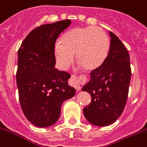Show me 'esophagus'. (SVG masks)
<instances>
[{
    "label": "esophagus",
    "instance_id": "1",
    "mask_svg": "<svg viewBox=\"0 0 147 147\" xmlns=\"http://www.w3.org/2000/svg\"><path fill=\"white\" fill-rule=\"evenodd\" d=\"M71 85L76 88V90H77L78 92L80 91V90H81V83H80L79 78L78 77H76V76H72L71 77Z\"/></svg>",
    "mask_w": 147,
    "mask_h": 147
}]
</instances>
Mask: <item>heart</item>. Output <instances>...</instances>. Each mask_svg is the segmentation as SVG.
<instances>
[{
  "instance_id": "1",
  "label": "heart",
  "mask_w": 147,
  "mask_h": 147,
  "mask_svg": "<svg viewBox=\"0 0 147 147\" xmlns=\"http://www.w3.org/2000/svg\"><path fill=\"white\" fill-rule=\"evenodd\" d=\"M60 41L54 45L53 54L62 70H66L73 63L74 54L86 69H96L107 59L110 46L107 34L94 26L71 29Z\"/></svg>"
}]
</instances>
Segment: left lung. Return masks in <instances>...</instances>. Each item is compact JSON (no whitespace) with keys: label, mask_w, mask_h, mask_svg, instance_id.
<instances>
[{"label":"left lung","mask_w":147,"mask_h":147,"mask_svg":"<svg viewBox=\"0 0 147 147\" xmlns=\"http://www.w3.org/2000/svg\"><path fill=\"white\" fill-rule=\"evenodd\" d=\"M110 47L100 67L90 73L89 82L82 90L89 93L91 102L83 109L90 124L107 126L121 115L127 102L131 70L130 56L121 40L109 32Z\"/></svg>","instance_id":"1"}]
</instances>
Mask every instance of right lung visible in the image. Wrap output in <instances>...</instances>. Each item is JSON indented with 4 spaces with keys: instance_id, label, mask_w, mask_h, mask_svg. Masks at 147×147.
Returning <instances> with one entry per match:
<instances>
[{
    "instance_id": "obj_1",
    "label": "right lung",
    "mask_w": 147,
    "mask_h": 147,
    "mask_svg": "<svg viewBox=\"0 0 147 147\" xmlns=\"http://www.w3.org/2000/svg\"><path fill=\"white\" fill-rule=\"evenodd\" d=\"M69 20L46 24L26 36L18 51L16 84L24 115L39 127L57 121L63 102L76 94L68 84L69 74L55 69L53 47L57 38L70 26Z\"/></svg>"
}]
</instances>
